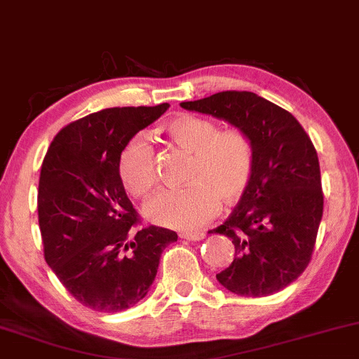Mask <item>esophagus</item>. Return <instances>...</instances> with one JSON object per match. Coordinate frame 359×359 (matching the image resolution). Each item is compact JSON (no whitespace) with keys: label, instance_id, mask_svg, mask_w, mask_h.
Returning a JSON list of instances; mask_svg holds the SVG:
<instances>
[{"label":"esophagus","instance_id":"obj_1","mask_svg":"<svg viewBox=\"0 0 359 359\" xmlns=\"http://www.w3.org/2000/svg\"><path fill=\"white\" fill-rule=\"evenodd\" d=\"M204 232H184V234H180V239H185V241H194V243H196V241H202L204 239Z\"/></svg>","mask_w":359,"mask_h":359}]
</instances>
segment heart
I'll use <instances>...</instances> for the list:
<instances>
[{
	"label": "heart",
	"instance_id": "obj_1",
	"mask_svg": "<svg viewBox=\"0 0 359 359\" xmlns=\"http://www.w3.org/2000/svg\"><path fill=\"white\" fill-rule=\"evenodd\" d=\"M177 147L192 154L187 187L163 189L150 198L145 215L158 226L194 231L217 215L219 197L234 202L249 187L254 147L239 128L219 130L212 120L180 115L163 127ZM116 174L133 197H145L157 184L152 147L142 135L128 138L116 158Z\"/></svg>",
	"mask_w": 359,
	"mask_h": 359
}]
</instances>
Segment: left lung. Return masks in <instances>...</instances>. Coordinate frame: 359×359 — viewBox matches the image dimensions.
Returning <instances> with one entry per match:
<instances>
[{
  "mask_svg": "<svg viewBox=\"0 0 359 359\" xmlns=\"http://www.w3.org/2000/svg\"><path fill=\"white\" fill-rule=\"evenodd\" d=\"M180 107L226 120L252 142L249 187L227 221L209 231L236 249L215 278L234 294H274L304 273L316 244L325 204L316 149L287 110L252 92L229 90Z\"/></svg>",
  "mask_w": 359,
  "mask_h": 359,
  "instance_id": "obj_1",
  "label": "left lung"
}]
</instances>
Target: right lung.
Wrapping results in <instances>:
<instances>
[{
  "instance_id": "right-lung-1",
  "label": "right lung",
  "mask_w": 359,
  "mask_h": 359,
  "mask_svg": "<svg viewBox=\"0 0 359 359\" xmlns=\"http://www.w3.org/2000/svg\"><path fill=\"white\" fill-rule=\"evenodd\" d=\"M168 103L115 107L68 123L56 133L38 184L45 261L79 303L98 313H120L144 299L168 229H138L140 217L116 174L120 150L161 116Z\"/></svg>"
}]
</instances>
